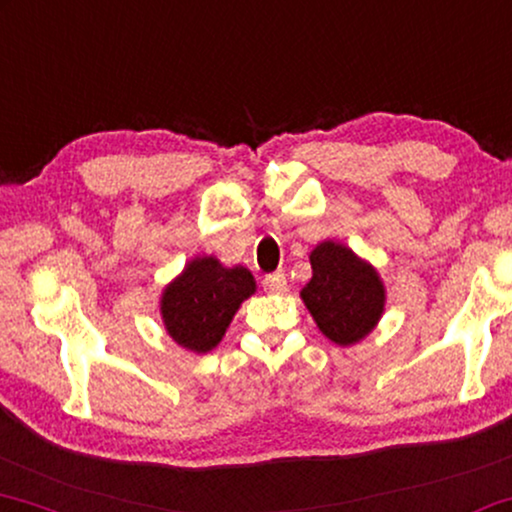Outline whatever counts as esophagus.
Masks as SVG:
<instances>
[{"mask_svg": "<svg viewBox=\"0 0 512 512\" xmlns=\"http://www.w3.org/2000/svg\"><path fill=\"white\" fill-rule=\"evenodd\" d=\"M264 290H269V293H286L288 290V281H286V274L283 271H276V274H269L264 276Z\"/></svg>", "mask_w": 512, "mask_h": 512, "instance_id": "obj_1", "label": "esophagus"}]
</instances>
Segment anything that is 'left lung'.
<instances>
[{"label":"left lung","mask_w":512,"mask_h":512,"mask_svg":"<svg viewBox=\"0 0 512 512\" xmlns=\"http://www.w3.org/2000/svg\"><path fill=\"white\" fill-rule=\"evenodd\" d=\"M312 278L300 290L319 331L340 347H352L378 326L385 312V283L378 269L345 243L323 241L309 252Z\"/></svg>","instance_id":"left-lung-1"}]
</instances>
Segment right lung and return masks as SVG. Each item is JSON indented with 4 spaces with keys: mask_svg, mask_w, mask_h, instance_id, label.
<instances>
[{
    "mask_svg": "<svg viewBox=\"0 0 512 512\" xmlns=\"http://www.w3.org/2000/svg\"><path fill=\"white\" fill-rule=\"evenodd\" d=\"M250 269L224 267L215 255L186 262L160 295V319L170 338L193 354H208L222 342L238 307L255 295Z\"/></svg>",
    "mask_w": 512,
    "mask_h": 512,
    "instance_id": "add662e5",
    "label": "right lung"
}]
</instances>
